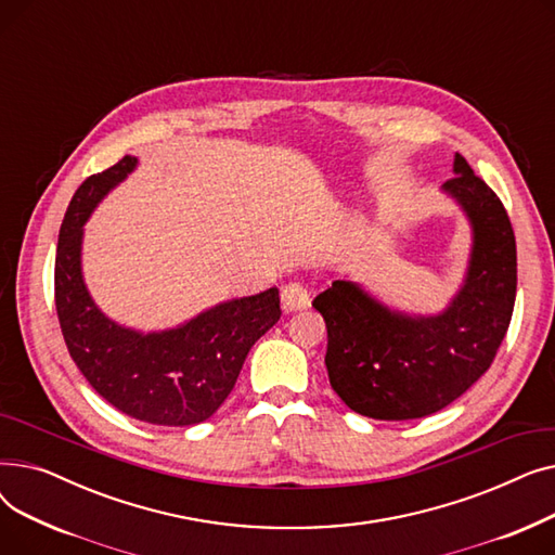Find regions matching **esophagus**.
<instances>
[{
  "instance_id": "obj_1",
  "label": "esophagus",
  "mask_w": 555,
  "mask_h": 555,
  "mask_svg": "<svg viewBox=\"0 0 555 555\" xmlns=\"http://www.w3.org/2000/svg\"><path fill=\"white\" fill-rule=\"evenodd\" d=\"M310 304V293L308 287L301 283H287L281 289V306L285 312H295L304 310Z\"/></svg>"
}]
</instances>
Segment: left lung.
<instances>
[{
	"label": "left lung",
	"mask_w": 555,
	"mask_h": 555,
	"mask_svg": "<svg viewBox=\"0 0 555 555\" xmlns=\"http://www.w3.org/2000/svg\"><path fill=\"white\" fill-rule=\"evenodd\" d=\"M443 189L475 231L468 279L439 317L387 310L356 283L335 281L312 301L328 331L331 387L353 412L410 421L443 410L490 369L506 337L517 289L511 218L463 155Z\"/></svg>",
	"instance_id": "obj_1"
}]
</instances>
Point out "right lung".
Here are the masks:
<instances>
[{
  "instance_id": "obj_1",
  "label": "right lung",
  "mask_w": 555,
  "mask_h": 555,
  "mask_svg": "<svg viewBox=\"0 0 555 555\" xmlns=\"http://www.w3.org/2000/svg\"><path fill=\"white\" fill-rule=\"evenodd\" d=\"M134 164L126 155L92 175L69 202L55 251L57 322L85 380L116 410L151 425H195L216 414L249 348L279 322V289L220 304L166 333L141 335L109 322L85 289L80 236L96 202Z\"/></svg>"
}]
</instances>
